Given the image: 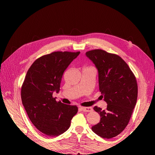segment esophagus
<instances>
[{"label":"esophagus","instance_id":"esophagus-1","mask_svg":"<svg viewBox=\"0 0 155 155\" xmlns=\"http://www.w3.org/2000/svg\"><path fill=\"white\" fill-rule=\"evenodd\" d=\"M81 110L83 112H91L93 111V108L92 107H81Z\"/></svg>","mask_w":155,"mask_h":155}]
</instances>
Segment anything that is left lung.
I'll return each mask as SVG.
<instances>
[{"label":"left lung","mask_w":155,"mask_h":155,"mask_svg":"<svg viewBox=\"0 0 155 155\" xmlns=\"http://www.w3.org/2000/svg\"><path fill=\"white\" fill-rule=\"evenodd\" d=\"M86 56L97 68L99 91L107 103L106 110L93 108L101 120L92 127V130L104 139H111L123 132L130 120L137 101L136 78L117 54L95 49L87 52Z\"/></svg>","instance_id":"1"}]
</instances>
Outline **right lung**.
Masks as SVG:
<instances>
[{"label": "right lung", "mask_w": 155, "mask_h": 155, "mask_svg": "<svg viewBox=\"0 0 155 155\" xmlns=\"http://www.w3.org/2000/svg\"><path fill=\"white\" fill-rule=\"evenodd\" d=\"M80 52H53L37 58L27 71L21 88V99L35 127L48 137H57L71 126L78 107L57 102L64 71Z\"/></svg>", "instance_id": "add662e5"}]
</instances>
